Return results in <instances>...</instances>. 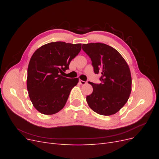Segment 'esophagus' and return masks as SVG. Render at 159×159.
I'll return each instance as SVG.
<instances>
[{
    "label": "esophagus",
    "instance_id": "1",
    "mask_svg": "<svg viewBox=\"0 0 159 159\" xmlns=\"http://www.w3.org/2000/svg\"><path fill=\"white\" fill-rule=\"evenodd\" d=\"M80 84L81 85H85L86 84V81H84L83 80H80Z\"/></svg>",
    "mask_w": 159,
    "mask_h": 159
}]
</instances>
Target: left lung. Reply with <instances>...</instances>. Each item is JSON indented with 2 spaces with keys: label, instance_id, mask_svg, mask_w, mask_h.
<instances>
[{
  "label": "left lung",
  "instance_id": "obj_1",
  "mask_svg": "<svg viewBox=\"0 0 159 159\" xmlns=\"http://www.w3.org/2000/svg\"><path fill=\"white\" fill-rule=\"evenodd\" d=\"M83 50L92 61L95 74H100L99 84L90 82L93 92L86 97L89 107L99 115L109 116L118 112L131 92L129 67L119 53L102 43L82 45Z\"/></svg>",
  "mask_w": 159,
  "mask_h": 159
}]
</instances>
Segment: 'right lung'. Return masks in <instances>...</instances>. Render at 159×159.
I'll return each instance as SVG.
<instances>
[{
    "label": "right lung",
    "mask_w": 159,
    "mask_h": 159,
    "mask_svg": "<svg viewBox=\"0 0 159 159\" xmlns=\"http://www.w3.org/2000/svg\"><path fill=\"white\" fill-rule=\"evenodd\" d=\"M81 49V44L50 42L37 49L28 67L27 89L30 99L40 113L52 115L63 109L78 78L62 76L72 59Z\"/></svg>",
    "instance_id": "add662e5"
}]
</instances>
